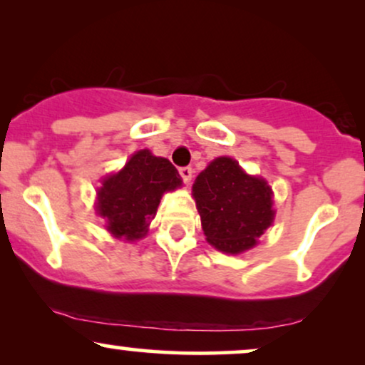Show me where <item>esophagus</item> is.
Wrapping results in <instances>:
<instances>
[{"mask_svg": "<svg viewBox=\"0 0 365 365\" xmlns=\"http://www.w3.org/2000/svg\"><path fill=\"white\" fill-rule=\"evenodd\" d=\"M192 173H194V170H192L190 166H183V168H180V177H182V180L185 183H190Z\"/></svg>", "mask_w": 365, "mask_h": 365, "instance_id": "esophagus-1", "label": "esophagus"}]
</instances>
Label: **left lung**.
I'll use <instances>...</instances> for the list:
<instances>
[{
	"label": "left lung",
	"mask_w": 365,
	"mask_h": 365,
	"mask_svg": "<svg viewBox=\"0 0 365 365\" xmlns=\"http://www.w3.org/2000/svg\"><path fill=\"white\" fill-rule=\"evenodd\" d=\"M195 206L207 242L226 254L252 249L273 223V192L232 158H217L195 178Z\"/></svg>",
	"instance_id": "obj_1"
}]
</instances>
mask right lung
<instances>
[{"label":"right lung","instance_id":"1","mask_svg":"<svg viewBox=\"0 0 365 365\" xmlns=\"http://www.w3.org/2000/svg\"><path fill=\"white\" fill-rule=\"evenodd\" d=\"M182 185L177 168L148 149L130 158L125 168L104 178L98 192V212L116 238L137 240L148 232L161 195Z\"/></svg>","mask_w":365,"mask_h":365}]
</instances>
